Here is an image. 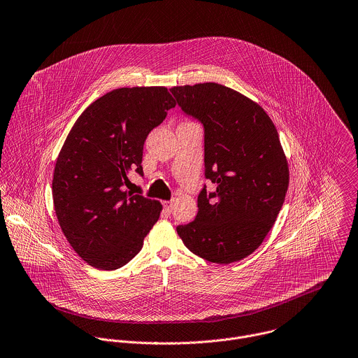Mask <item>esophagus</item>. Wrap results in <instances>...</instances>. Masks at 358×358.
Returning <instances> with one entry per match:
<instances>
[{"mask_svg":"<svg viewBox=\"0 0 358 358\" xmlns=\"http://www.w3.org/2000/svg\"><path fill=\"white\" fill-rule=\"evenodd\" d=\"M164 209L167 210V213H171L173 209H174V202L170 201V202H164Z\"/></svg>","mask_w":358,"mask_h":358,"instance_id":"obj_1","label":"esophagus"}]
</instances>
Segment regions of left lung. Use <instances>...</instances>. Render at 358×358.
Here are the masks:
<instances>
[{
    "label": "left lung",
    "instance_id": "1",
    "mask_svg": "<svg viewBox=\"0 0 358 358\" xmlns=\"http://www.w3.org/2000/svg\"><path fill=\"white\" fill-rule=\"evenodd\" d=\"M181 110L203 125L205 177L194 222L177 226L184 245L215 264L252 254L272 229L289 187L278 131L264 108L215 83L170 89Z\"/></svg>",
    "mask_w": 358,
    "mask_h": 358
}]
</instances>
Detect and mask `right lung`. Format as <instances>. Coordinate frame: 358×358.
<instances>
[{"label": "right lung", "instance_id": "1", "mask_svg": "<svg viewBox=\"0 0 358 358\" xmlns=\"http://www.w3.org/2000/svg\"><path fill=\"white\" fill-rule=\"evenodd\" d=\"M176 107L163 86L121 87L93 101L76 120L52 177L54 209L64 236L90 266L114 271L143 245L162 205L127 191L143 176V143Z\"/></svg>", "mask_w": 358, "mask_h": 358}]
</instances>
